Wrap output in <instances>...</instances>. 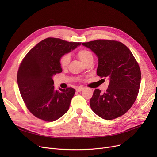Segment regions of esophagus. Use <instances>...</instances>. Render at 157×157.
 Instances as JSON below:
<instances>
[{
    "instance_id": "esophagus-1",
    "label": "esophagus",
    "mask_w": 157,
    "mask_h": 157,
    "mask_svg": "<svg viewBox=\"0 0 157 157\" xmlns=\"http://www.w3.org/2000/svg\"><path fill=\"white\" fill-rule=\"evenodd\" d=\"M83 90V88L79 87V88H78L76 89V91H77L78 92H81Z\"/></svg>"
}]
</instances>
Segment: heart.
Masks as SVG:
<instances>
[{
  "label": "heart",
  "mask_w": 157,
  "mask_h": 157,
  "mask_svg": "<svg viewBox=\"0 0 157 157\" xmlns=\"http://www.w3.org/2000/svg\"><path fill=\"white\" fill-rule=\"evenodd\" d=\"M78 57L79 59V60L85 63L86 62H87L89 59H92L93 55L92 53L90 51L87 50V49H81L79 50L77 54ZM70 62V56L67 54L63 55L60 59V64L62 68H65L67 67Z\"/></svg>",
  "instance_id": "heart-1"
}]
</instances>
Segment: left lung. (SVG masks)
I'll return each instance as SVG.
<instances>
[{
  "label": "left lung",
  "mask_w": 157,
  "mask_h": 157,
  "mask_svg": "<svg viewBox=\"0 0 157 157\" xmlns=\"http://www.w3.org/2000/svg\"><path fill=\"white\" fill-rule=\"evenodd\" d=\"M82 44L97 55V75L109 80L105 93L95 90L90 101L91 109L105 120L122 116L134 104L141 84V70L134 55L125 44L116 40L98 39Z\"/></svg>",
  "instance_id": "8db88e82"
}]
</instances>
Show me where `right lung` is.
I'll return each instance as SVG.
<instances>
[{"mask_svg": "<svg viewBox=\"0 0 157 157\" xmlns=\"http://www.w3.org/2000/svg\"><path fill=\"white\" fill-rule=\"evenodd\" d=\"M81 44L48 37L32 48L22 60L17 74L18 85L27 108L36 117L53 121L69 110L76 90H56L53 77L62 72L60 58Z\"/></svg>", "mask_w": 157, "mask_h": 157, "instance_id": "obj_1", "label": "right lung"}]
</instances>
